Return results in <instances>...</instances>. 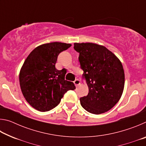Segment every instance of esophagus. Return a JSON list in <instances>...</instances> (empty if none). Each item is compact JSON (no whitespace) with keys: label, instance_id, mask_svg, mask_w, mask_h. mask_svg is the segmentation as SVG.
Returning <instances> with one entry per match:
<instances>
[{"label":"esophagus","instance_id":"esophagus-1","mask_svg":"<svg viewBox=\"0 0 146 146\" xmlns=\"http://www.w3.org/2000/svg\"><path fill=\"white\" fill-rule=\"evenodd\" d=\"M74 84H75V85L77 87V86L80 84V80H78V79H76V80L74 81Z\"/></svg>","mask_w":146,"mask_h":146}]
</instances>
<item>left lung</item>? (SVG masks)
<instances>
[{"label":"left lung","mask_w":146,"mask_h":146,"mask_svg":"<svg viewBox=\"0 0 146 146\" xmlns=\"http://www.w3.org/2000/svg\"><path fill=\"white\" fill-rule=\"evenodd\" d=\"M82 78L89 89L80 98L82 107L98 115L110 110L120 100L124 88L123 66L117 56L106 47L93 43H75Z\"/></svg>","instance_id":"1"}]
</instances>
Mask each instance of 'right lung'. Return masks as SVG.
I'll return each mask as SVG.
<instances>
[{"label": "right lung", "instance_id": "right-lung-1", "mask_svg": "<svg viewBox=\"0 0 146 146\" xmlns=\"http://www.w3.org/2000/svg\"><path fill=\"white\" fill-rule=\"evenodd\" d=\"M71 46L58 42L42 44L24 61L19 74L21 91L29 105L39 111L52 110L68 91L76 88L73 82L65 80L67 70L55 68L59 54Z\"/></svg>", "mask_w": 146, "mask_h": 146}]
</instances>
